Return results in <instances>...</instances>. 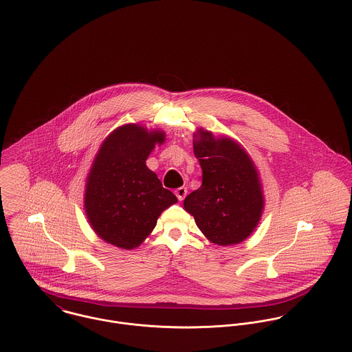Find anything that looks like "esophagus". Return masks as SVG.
I'll list each match as a JSON object with an SVG mask.
<instances>
[{
	"label": "esophagus",
	"mask_w": 352,
	"mask_h": 352,
	"mask_svg": "<svg viewBox=\"0 0 352 352\" xmlns=\"http://www.w3.org/2000/svg\"><path fill=\"white\" fill-rule=\"evenodd\" d=\"M188 195V189L186 188H178L177 190H175V195H177V198L179 199V201H182L185 197Z\"/></svg>",
	"instance_id": "34e87169"
}]
</instances>
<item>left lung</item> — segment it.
<instances>
[{
	"mask_svg": "<svg viewBox=\"0 0 352 352\" xmlns=\"http://www.w3.org/2000/svg\"><path fill=\"white\" fill-rule=\"evenodd\" d=\"M197 138L193 148L202 168V185L185 198V210L212 243L237 244L254 232L263 212L258 170L232 139H216L204 129L197 131Z\"/></svg>",
	"mask_w": 352,
	"mask_h": 352,
	"instance_id": "obj_1",
	"label": "left lung"
}]
</instances>
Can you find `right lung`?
I'll use <instances>...</instances> for the list:
<instances>
[{"label":"right lung","mask_w":352,"mask_h":352,"mask_svg":"<svg viewBox=\"0 0 352 352\" xmlns=\"http://www.w3.org/2000/svg\"><path fill=\"white\" fill-rule=\"evenodd\" d=\"M164 132L138 124L115 129L101 144L86 179L85 210L102 240L124 250L139 247L160 213L178 199L146 166Z\"/></svg>","instance_id":"add662e5"}]
</instances>
